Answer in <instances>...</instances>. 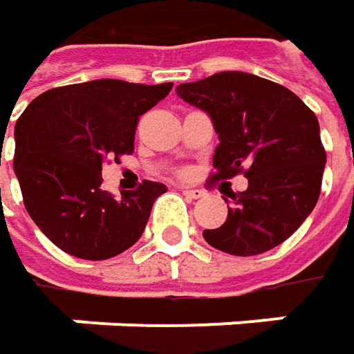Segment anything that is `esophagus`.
<instances>
[{
  "mask_svg": "<svg viewBox=\"0 0 354 354\" xmlns=\"http://www.w3.org/2000/svg\"><path fill=\"white\" fill-rule=\"evenodd\" d=\"M182 192H184V196L192 198V200H198V198H202V196H204L202 190H194V188H182Z\"/></svg>",
  "mask_w": 354,
  "mask_h": 354,
  "instance_id": "esophagus-1",
  "label": "esophagus"
}]
</instances>
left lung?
Returning a JSON list of instances; mask_svg holds the SVG:
<instances>
[{
  "label": "left lung",
  "mask_w": 354,
  "mask_h": 354,
  "mask_svg": "<svg viewBox=\"0 0 354 354\" xmlns=\"http://www.w3.org/2000/svg\"><path fill=\"white\" fill-rule=\"evenodd\" d=\"M176 93L214 120L220 145L209 178H248V190L227 194V220L204 230V239L243 257L283 243L321 194L327 154L315 113L283 85L239 71L182 83Z\"/></svg>",
  "instance_id": "1"
}]
</instances>
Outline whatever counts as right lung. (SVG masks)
Here are the masks:
<instances>
[{
	"label": "right lung",
	"instance_id": "right-lung-1",
	"mask_svg": "<svg viewBox=\"0 0 354 354\" xmlns=\"http://www.w3.org/2000/svg\"><path fill=\"white\" fill-rule=\"evenodd\" d=\"M172 91V83L138 85L99 79L57 86L29 102L15 124L13 170L31 220L69 255L109 259L134 245L154 200L166 192L145 180L115 198L102 164L134 152L138 118Z\"/></svg>",
	"mask_w": 354,
	"mask_h": 354
}]
</instances>
